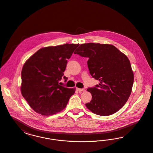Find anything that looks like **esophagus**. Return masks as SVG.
<instances>
[{
	"label": "esophagus",
	"instance_id": "1",
	"mask_svg": "<svg viewBox=\"0 0 153 153\" xmlns=\"http://www.w3.org/2000/svg\"><path fill=\"white\" fill-rule=\"evenodd\" d=\"M77 90L79 92L85 91V89L84 88H77Z\"/></svg>",
	"mask_w": 153,
	"mask_h": 153
}]
</instances>
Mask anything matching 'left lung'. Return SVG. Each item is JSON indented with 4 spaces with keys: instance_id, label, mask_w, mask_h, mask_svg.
<instances>
[{
    "instance_id": "obj_1",
    "label": "left lung",
    "mask_w": 153,
    "mask_h": 153,
    "mask_svg": "<svg viewBox=\"0 0 153 153\" xmlns=\"http://www.w3.org/2000/svg\"><path fill=\"white\" fill-rule=\"evenodd\" d=\"M88 58L91 76L100 83L88 88L92 100L85 104L93 113L111 115L122 108L128 99L134 82V73L127 57L113 45L88 43L79 45L74 52Z\"/></svg>"
}]
</instances>
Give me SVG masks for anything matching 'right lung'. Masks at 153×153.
<instances>
[{"instance_id": "right-lung-1", "label": "right lung", "mask_w": 153, "mask_h": 153, "mask_svg": "<svg viewBox=\"0 0 153 153\" xmlns=\"http://www.w3.org/2000/svg\"><path fill=\"white\" fill-rule=\"evenodd\" d=\"M79 44H66L39 49L25 62L21 73V92L30 106L42 115H52L64 109L76 88L59 85L67 59Z\"/></svg>"}]
</instances>
